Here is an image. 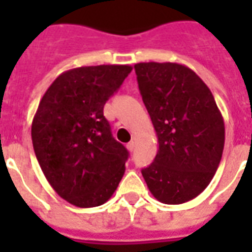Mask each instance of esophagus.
Listing matches in <instances>:
<instances>
[{"label": "esophagus", "instance_id": "esophagus-1", "mask_svg": "<svg viewBox=\"0 0 252 252\" xmlns=\"http://www.w3.org/2000/svg\"><path fill=\"white\" fill-rule=\"evenodd\" d=\"M126 148H128V150H129V151H133V150H135V142H133V140H132V142H129L128 143V144H126Z\"/></svg>", "mask_w": 252, "mask_h": 252}]
</instances>
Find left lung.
<instances>
[{
  "mask_svg": "<svg viewBox=\"0 0 252 252\" xmlns=\"http://www.w3.org/2000/svg\"><path fill=\"white\" fill-rule=\"evenodd\" d=\"M135 71L159 143L143 178L160 202H188L205 190L220 164L225 140L221 113L189 67L148 62L135 64Z\"/></svg>",
  "mask_w": 252,
  "mask_h": 252,
  "instance_id": "obj_1",
  "label": "left lung"
}]
</instances>
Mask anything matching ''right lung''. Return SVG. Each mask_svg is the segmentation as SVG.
<instances>
[{"label":"right lung","instance_id":"right-lung-1","mask_svg":"<svg viewBox=\"0 0 252 252\" xmlns=\"http://www.w3.org/2000/svg\"><path fill=\"white\" fill-rule=\"evenodd\" d=\"M128 64L71 68L51 83L32 121L36 158L52 189L78 208L105 204L126 171V148L112 136L104 105Z\"/></svg>","mask_w":252,"mask_h":252}]
</instances>
